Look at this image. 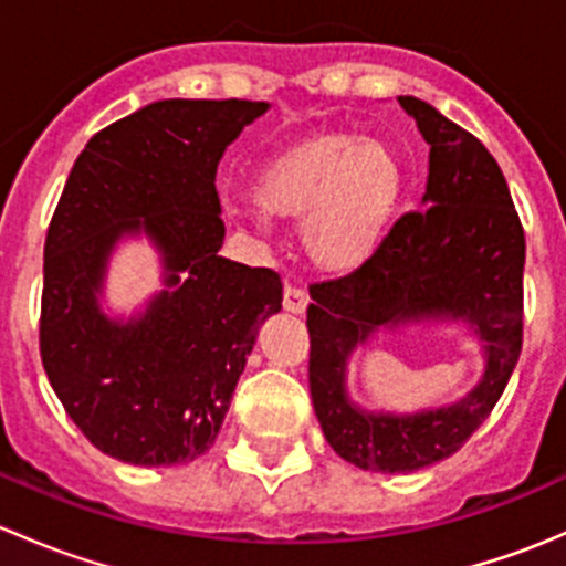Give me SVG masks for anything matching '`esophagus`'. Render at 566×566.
<instances>
[{
	"instance_id": "1",
	"label": "esophagus",
	"mask_w": 566,
	"mask_h": 566,
	"mask_svg": "<svg viewBox=\"0 0 566 566\" xmlns=\"http://www.w3.org/2000/svg\"><path fill=\"white\" fill-rule=\"evenodd\" d=\"M282 306H284V312H293V315H304L306 306H310V295H306V290L287 284V287H284Z\"/></svg>"
}]
</instances>
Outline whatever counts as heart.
Returning a JSON list of instances; mask_svg holds the SVG:
<instances>
[{
	"label": "heart",
	"mask_w": 566,
	"mask_h": 566,
	"mask_svg": "<svg viewBox=\"0 0 566 566\" xmlns=\"http://www.w3.org/2000/svg\"><path fill=\"white\" fill-rule=\"evenodd\" d=\"M405 197V167L391 145L325 134L273 158L254 199L271 219L301 224V247L331 276L361 271L384 249Z\"/></svg>",
	"instance_id": "1"
}]
</instances>
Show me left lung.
I'll return each instance as SVG.
<instances>
[{
    "label": "left lung",
    "instance_id": "obj_1",
    "mask_svg": "<svg viewBox=\"0 0 566 566\" xmlns=\"http://www.w3.org/2000/svg\"><path fill=\"white\" fill-rule=\"evenodd\" d=\"M430 145L421 210L391 227L369 265L312 284L310 391L325 441L342 460L408 473L447 460L504 394L523 345L526 235L504 172L488 147L436 106L399 95ZM410 322H462L485 353L480 384L452 406L389 415L346 397V361L378 329Z\"/></svg>",
    "mask_w": 566,
    "mask_h": 566
}]
</instances>
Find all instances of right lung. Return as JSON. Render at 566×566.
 Here are the masks:
<instances>
[{
  "label": "right lung",
  "instance_id": "right-lung-1",
  "mask_svg": "<svg viewBox=\"0 0 566 566\" xmlns=\"http://www.w3.org/2000/svg\"><path fill=\"white\" fill-rule=\"evenodd\" d=\"M265 101H156L98 130L67 175L43 249L40 358L95 449L130 465L208 452L282 279L219 254L216 169ZM145 234L165 290L139 316L99 306L107 260Z\"/></svg>",
  "mask_w": 566,
  "mask_h": 566
}]
</instances>
